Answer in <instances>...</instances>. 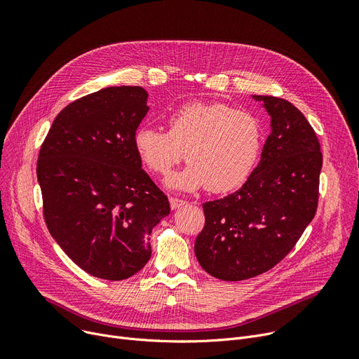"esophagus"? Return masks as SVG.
<instances>
[{
    "mask_svg": "<svg viewBox=\"0 0 359 359\" xmlns=\"http://www.w3.org/2000/svg\"><path fill=\"white\" fill-rule=\"evenodd\" d=\"M168 201H170V206H172V210H177V208H182V206L187 205L186 201L179 199V198H175V196H170Z\"/></svg>",
    "mask_w": 359,
    "mask_h": 359,
    "instance_id": "1",
    "label": "esophagus"
}]
</instances>
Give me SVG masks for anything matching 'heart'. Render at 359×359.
Masks as SVG:
<instances>
[{
	"label": "heart",
	"instance_id": "b5f03b06",
	"mask_svg": "<svg viewBox=\"0 0 359 359\" xmlns=\"http://www.w3.org/2000/svg\"><path fill=\"white\" fill-rule=\"evenodd\" d=\"M168 130L140 126L134 147L140 160L156 175H167L186 151L189 161L167 179L175 189L195 191L202 186L221 194L248 179L262 147V125L250 111L221 102H192L167 119Z\"/></svg>",
	"mask_w": 359,
	"mask_h": 359
}]
</instances>
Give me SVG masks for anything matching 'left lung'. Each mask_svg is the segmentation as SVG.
Returning <instances> with one entry per match:
<instances>
[{"instance_id":"1","label":"left lung","mask_w":359,"mask_h":359,"mask_svg":"<svg viewBox=\"0 0 359 359\" xmlns=\"http://www.w3.org/2000/svg\"><path fill=\"white\" fill-rule=\"evenodd\" d=\"M271 115L257 167L240 189L202 205L199 265L222 280L265 273L284 259L316 215L323 156L313 126L292 103L253 96Z\"/></svg>"}]
</instances>
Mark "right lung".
<instances>
[{"label": "right lung", "mask_w": 359, "mask_h": 359, "mask_svg": "<svg viewBox=\"0 0 359 359\" xmlns=\"http://www.w3.org/2000/svg\"><path fill=\"white\" fill-rule=\"evenodd\" d=\"M147 97L142 87L122 86L69 103L37 158L50 236L75 265L100 279L141 271L151 257V231L170 214L134 147Z\"/></svg>", "instance_id": "obj_1"}]
</instances>
